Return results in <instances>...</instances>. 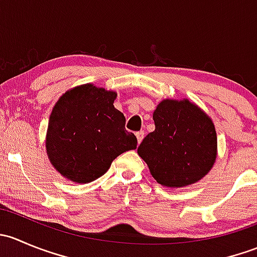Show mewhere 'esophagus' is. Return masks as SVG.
Returning <instances> with one entry per match:
<instances>
[{
    "mask_svg": "<svg viewBox=\"0 0 257 257\" xmlns=\"http://www.w3.org/2000/svg\"><path fill=\"white\" fill-rule=\"evenodd\" d=\"M136 137H137V141H138V144L142 143V141H143L144 138V132H137Z\"/></svg>",
    "mask_w": 257,
    "mask_h": 257,
    "instance_id": "obj_1",
    "label": "esophagus"
}]
</instances>
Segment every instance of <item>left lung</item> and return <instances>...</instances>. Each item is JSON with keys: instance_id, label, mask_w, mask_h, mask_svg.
<instances>
[{"instance_id": "1", "label": "left lung", "mask_w": 257, "mask_h": 257, "mask_svg": "<svg viewBox=\"0 0 257 257\" xmlns=\"http://www.w3.org/2000/svg\"><path fill=\"white\" fill-rule=\"evenodd\" d=\"M155 131L138 147L153 178L183 188L201 180L214 167L217 137L211 118L189 99H163L153 113Z\"/></svg>"}]
</instances>
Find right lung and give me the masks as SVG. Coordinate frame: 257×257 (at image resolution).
<instances>
[{
	"label": "right lung",
	"instance_id": "obj_1",
	"mask_svg": "<svg viewBox=\"0 0 257 257\" xmlns=\"http://www.w3.org/2000/svg\"><path fill=\"white\" fill-rule=\"evenodd\" d=\"M116 93L94 84L67 90L49 116L46 150L54 169L67 180L87 184L107 173L118 155L136 149L125 116L113 105Z\"/></svg>",
	"mask_w": 257,
	"mask_h": 257
}]
</instances>
